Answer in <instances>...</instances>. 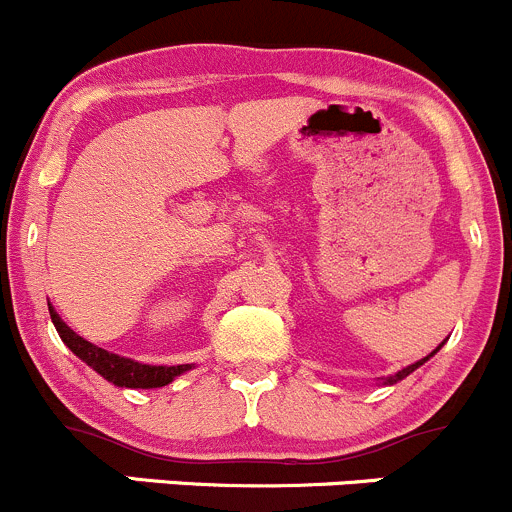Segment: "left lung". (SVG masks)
I'll return each mask as SVG.
<instances>
[{"label": "left lung", "instance_id": "obj_1", "mask_svg": "<svg viewBox=\"0 0 512 512\" xmlns=\"http://www.w3.org/2000/svg\"><path fill=\"white\" fill-rule=\"evenodd\" d=\"M441 347H443V342H441V344H438V347H436V349H433V352H431V354H428V356H423V359H418V361H414V364L404 366V369H401V371H396V374L386 376V379H384V381H381V384H384V386H394V384H399V381H401V379H406V376H409V374H414V371L418 369V366H421V364H426V361H428V359H431V356H433V354H436V352H438V349H441Z\"/></svg>", "mask_w": 512, "mask_h": 512}]
</instances>
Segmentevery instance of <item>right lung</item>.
I'll use <instances>...</instances> for the list:
<instances>
[{
  "label": "right lung",
  "mask_w": 512,
  "mask_h": 512,
  "mask_svg": "<svg viewBox=\"0 0 512 512\" xmlns=\"http://www.w3.org/2000/svg\"><path fill=\"white\" fill-rule=\"evenodd\" d=\"M51 322H54L56 332H59L61 342L71 349L86 366L101 374L103 379L111 381L113 386H121V389H160V386H168L170 381L178 379L180 374L193 369V364H178V366H153V364H141L136 359H126V356H118L106 349L96 347V344L86 342L84 337L74 332L64 319L56 314V309L49 304Z\"/></svg>",
  "instance_id": "1"
}]
</instances>
